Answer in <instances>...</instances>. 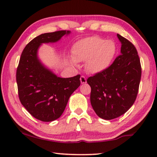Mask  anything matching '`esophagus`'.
Instances as JSON below:
<instances>
[{"label":"esophagus","instance_id":"34e87169","mask_svg":"<svg viewBox=\"0 0 157 157\" xmlns=\"http://www.w3.org/2000/svg\"><path fill=\"white\" fill-rule=\"evenodd\" d=\"M80 82L82 84H84V83H86V79L85 76L82 75L81 78H80Z\"/></svg>","mask_w":157,"mask_h":157}]
</instances>
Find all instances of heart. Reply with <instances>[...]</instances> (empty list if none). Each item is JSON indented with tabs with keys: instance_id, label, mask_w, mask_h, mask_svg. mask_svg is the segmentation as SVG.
I'll list each match as a JSON object with an SVG mask.
<instances>
[{
	"instance_id": "heart-1",
	"label": "heart",
	"mask_w": 157,
	"mask_h": 157,
	"mask_svg": "<svg viewBox=\"0 0 157 157\" xmlns=\"http://www.w3.org/2000/svg\"><path fill=\"white\" fill-rule=\"evenodd\" d=\"M116 52L115 42L99 36L82 39L72 47L74 59L77 62L86 61V68L92 73H98L106 70L111 65ZM74 61L71 60L72 63H75Z\"/></svg>"
}]
</instances>
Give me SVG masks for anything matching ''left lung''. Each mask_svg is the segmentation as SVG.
Wrapping results in <instances>:
<instances>
[{
  "label": "left lung",
  "mask_w": 157,
  "mask_h": 157,
  "mask_svg": "<svg viewBox=\"0 0 157 157\" xmlns=\"http://www.w3.org/2000/svg\"><path fill=\"white\" fill-rule=\"evenodd\" d=\"M121 54L106 70L88 78L90 101L97 115L111 120L128 111L137 98L142 67L135 46L120 34Z\"/></svg>",
  "instance_id": "8db88e82"
}]
</instances>
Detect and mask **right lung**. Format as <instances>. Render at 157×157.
Instances as JSON below:
<instances>
[{"instance_id": "right-lung-1", "label": "right lung", "mask_w": 157, "mask_h": 157, "mask_svg": "<svg viewBox=\"0 0 157 157\" xmlns=\"http://www.w3.org/2000/svg\"><path fill=\"white\" fill-rule=\"evenodd\" d=\"M70 31L60 30L35 37L25 46L16 72L21 104L35 118L51 122L60 118L71 95L80 85V75L57 77L42 65L37 51L43 43L56 42Z\"/></svg>"}]
</instances>
